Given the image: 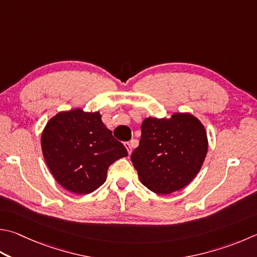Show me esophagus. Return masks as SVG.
I'll list each match as a JSON object with an SVG mask.
<instances>
[{"label":"esophagus","instance_id":"esophagus-1","mask_svg":"<svg viewBox=\"0 0 257 257\" xmlns=\"http://www.w3.org/2000/svg\"><path fill=\"white\" fill-rule=\"evenodd\" d=\"M133 142H134V141H133ZM133 142H128V143L124 144V146H125V148H127V152H128L129 155H130V154H132V152H133Z\"/></svg>","mask_w":257,"mask_h":257}]
</instances>
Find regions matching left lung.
I'll return each instance as SVG.
<instances>
[{"label":"left lung","instance_id":"8db88e82","mask_svg":"<svg viewBox=\"0 0 257 257\" xmlns=\"http://www.w3.org/2000/svg\"><path fill=\"white\" fill-rule=\"evenodd\" d=\"M141 130L132 162L142 183L157 194H170L188 185L207 155L202 123L190 113H174L170 119L149 116Z\"/></svg>","mask_w":257,"mask_h":257}]
</instances>
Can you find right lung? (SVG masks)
I'll return each instance as SVG.
<instances>
[{
	"mask_svg": "<svg viewBox=\"0 0 257 257\" xmlns=\"http://www.w3.org/2000/svg\"><path fill=\"white\" fill-rule=\"evenodd\" d=\"M41 147L55 180L76 194H88L104 183L113 162L128 152L103 124L99 112L74 109L46 124Z\"/></svg>",
	"mask_w": 257,
	"mask_h": 257,
	"instance_id": "obj_1",
	"label": "right lung"
}]
</instances>
